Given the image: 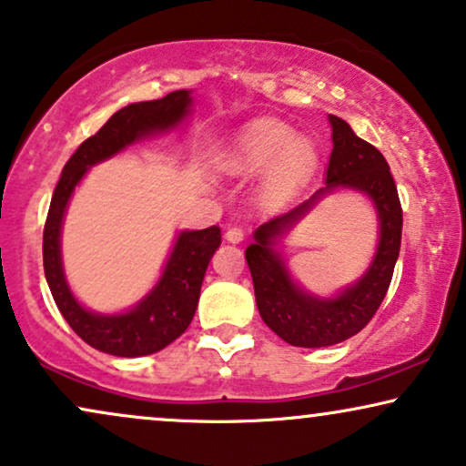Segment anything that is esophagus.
<instances>
[{
    "label": "esophagus",
    "mask_w": 466,
    "mask_h": 466,
    "mask_svg": "<svg viewBox=\"0 0 466 466\" xmlns=\"http://www.w3.org/2000/svg\"><path fill=\"white\" fill-rule=\"evenodd\" d=\"M226 238L229 240V243H240V240L245 238V229L238 226H229L226 232Z\"/></svg>",
    "instance_id": "esophagus-1"
}]
</instances>
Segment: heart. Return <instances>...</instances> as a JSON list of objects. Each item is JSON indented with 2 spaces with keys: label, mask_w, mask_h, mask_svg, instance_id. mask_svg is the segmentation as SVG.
<instances>
[{
  "label": "heart",
  "mask_w": 466,
  "mask_h": 466,
  "mask_svg": "<svg viewBox=\"0 0 466 466\" xmlns=\"http://www.w3.org/2000/svg\"><path fill=\"white\" fill-rule=\"evenodd\" d=\"M315 165V149L282 123H260L238 138L229 171L262 173L276 167L278 188H289L299 182Z\"/></svg>",
  "instance_id": "b5f03b06"
}]
</instances>
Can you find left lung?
I'll use <instances>...</instances> for the list:
<instances>
[{"label":"left lung","mask_w":466,"mask_h":466,"mask_svg":"<svg viewBox=\"0 0 466 466\" xmlns=\"http://www.w3.org/2000/svg\"><path fill=\"white\" fill-rule=\"evenodd\" d=\"M329 123L334 149L325 187L293 210L262 223L254 232L256 240L245 249L262 321L295 347H328L360 332L384 301L401 248L403 212L389 162L343 119L329 115ZM340 186L362 189L374 199L380 217L379 254L360 283L334 300H317L294 287L272 245L325 192Z\"/></svg>","instance_id":"1"}]
</instances>
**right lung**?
I'll return each mask as SVG.
<instances>
[{
  "instance_id": "right-lung-1",
  "label": "right lung",
  "mask_w": 466,
  "mask_h": 466,
  "mask_svg": "<svg viewBox=\"0 0 466 466\" xmlns=\"http://www.w3.org/2000/svg\"><path fill=\"white\" fill-rule=\"evenodd\" d=\"M188 106V91H173L162 99L130 104L115 112L99 127V132L88 137L66 160L63 176L56 184L43 229L45 278L56 306L73 332L84 343L106 354L123 358L147 356L165 350L179 334H184L195 317L210 258L221 245V229L212 226L195 232H182L162 271L160 282L141 304L123 315H93L71 295L60 262V226H63L66 201L88 167L110 158L112 154L145 134L177 126L187 116Z\"/></svg>"
}]
</instances>
